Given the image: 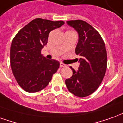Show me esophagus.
I'll use <instances>...</instances> for the list:
<instances>
[{
  "label": "esophagus",
  "instance_id": "obj_1",
  "mask_svg": "<svg viewBox=\"0 0 123 123\" xmlns=\"http://www.w3.org/2000/svg\"><path fill=\"white\" fill-rule=\"evenodd\" d=\"M60 67H66V64H64L62 62H60Z\"/></svg>",
  "mask_w": 123,
  "mask_h": 123
}]
</instances>
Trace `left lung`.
Segmentation results:
<instances>
[{
	"label": "left lung",
	"instance_id": "left-lung-1",
	"mask_svg": "<svg viewBox=\"0 0 123 123\" xmlns=\"http://www.w3.org/2000/svg\"><path fill=\"white\" fill-rule=\"evenodd\" d=\"M67 23L79 34L75 53L80 56L78 71L72 67L73 75L65 80L70 92L79 97L93 93L103 81L107 67L105 44L99 32L81 20H69Z\"/></svg>",
	"mask_w": 123,
	"mask_h": 123
}]
</instances>
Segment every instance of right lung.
Listing matches in <instances>:
<instances>
[{
    "label": "right lung",
    "instance_id": "add662e5",
    "mask_svg": "<svg viewBox=\"0 0 123 123\" xmlns=\"http://www.w3.org/2000/svg\"><path fill=\"white\" fill-rule=\"evenodd\" d=\"M64 21L36 18L18 32L10 51L11 69L19 86L28 92H37L47 86L59 68V61L49 60L41 54L50 32Z\"/></svg>",
    "mask_w": 123,
    "mask_h": 123
}]
</instances>
